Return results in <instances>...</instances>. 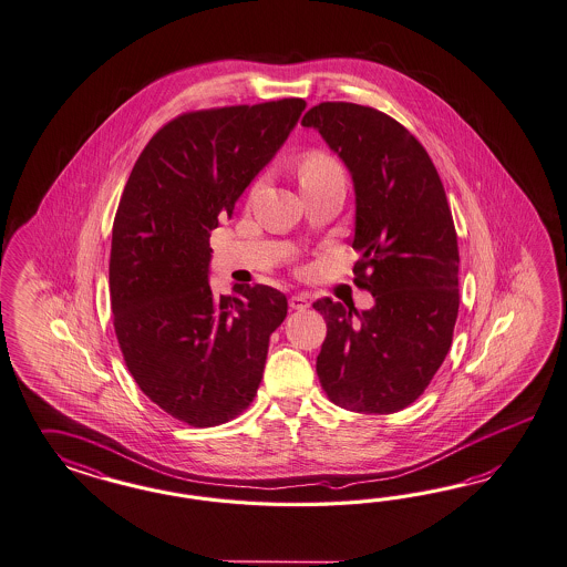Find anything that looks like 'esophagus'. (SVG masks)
I'll return each instance as SVG.
<instances>
[{
	"instance_id": "34e87169",
	"label": "esophagus",
	"mask_w": 567,
	"mask_h": 567,
	"mask_svg": "<svg viewBox=\"0 0 567 567\" xmlns=\"http://www.w3.org/2000/svg\"><path fill=\"white\" fill-rule=\"evenodd\" d=\"M289 306H291V309H299V311H303V309H308L309 308L308 295H292L291 299H289Z\"/></svg>"
}]
</instances>
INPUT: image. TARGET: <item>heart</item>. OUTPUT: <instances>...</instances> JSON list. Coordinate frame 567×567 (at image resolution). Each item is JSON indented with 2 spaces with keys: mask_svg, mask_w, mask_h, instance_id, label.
Instances as JSON below:
<instances>
[{
  "mask_svg": "<svg viewBox=\"0 0 567 567\" xmlns=\"http://www.w3.org/2000/svg\"><path fill=\"white\" fill-rule=\"evenodd\" d=\"M337 172H343L341 164L337 159H332L330 155L324 154V152H309L299 162V181H301V185L320 181V178L330 176V174H337Z\"/></svg>",
  "mask_w": 567,
  "mask_h": 567,
  "instance_id": "b5f03b06",
  "label": "heart"
}]
</instances>
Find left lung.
I'll use <instances>...</instances> for the list:
<instances>
[{
    "label": "left lung",
    "instance_id": "1",
    "mask_svg": "<svg viewBox=\"0 0 567 567\" xmlns=\"http://www.w3.org/2000/svg\"><path fill=\"white\" fill-rule=\"evenodd\" d=\"M343 159L355 189V285L374 308L318 299L316 372L351 412L412 405L445 361L460 309V251L441 176L412 133L368 105L324 102L301 121Z\"/></svg>",
    "mask_w": 567,
    "mask_h": 567
}]
</instances>
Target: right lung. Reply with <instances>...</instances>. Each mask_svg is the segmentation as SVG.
I'll use <instances>...</instances> for the list:
<instances>
[{"label": "right lung", "mask_w": 567, "mask_h": 567, "mask_svg": "<svg viewBox=\"0 0 567 567\" xmlns=\"http://www.w3.org/2000/svg\"><path fill=\"white\" fill-rule=\"evenodd\" d=\"M306 102L187 112L138 155L112 228L110 301L138 389L172 417L218 426L258 393L287 297L266 285L209 289V235L291 135Z\"/></svg>", "instance_id": "1"}]
</instances>
